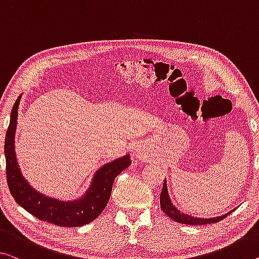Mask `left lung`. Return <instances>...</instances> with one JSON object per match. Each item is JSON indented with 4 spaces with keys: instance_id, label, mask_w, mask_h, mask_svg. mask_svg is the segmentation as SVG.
<instances>
[{
    "instance_id": "1",
    "label": "left lung",
    "mask_w": 259,
    "mask_h": 259,
    "mask_svg": "<svg viewBox=\"0 0 259 259\" xmlns=\"http://www.w3.org/2000/svg\"><path fill=\"white\" fill-rule=\"evenodd\" d=\"M160 204H161V208L164 214H166L170 219H172L176 222H180V224H184V225H191V226H201V225H208V224H217V222L224 220V219L233 212L230 210L227 214H224L221 217H217V218H209V219H204V218H196V217H191L188 215V214L182 213L180 209L176 208L171 201V199L169 197L168 193V188H166V181L163 183V188H162V192H161V197H160Z\"/></svg>"
}]
</instances>
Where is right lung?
I'll use <instances>...</instances> for the list:
<instances>
[{"instance_id": "obj_1", "label": "right lung", "mask_w": 259, "mask_h": 259, "mask_svg": "<svg viewBox=\"0 0 259 259\" xmlns=\"http://www.w3.org/2000/svg\"><path fill=\"white\" fill-rule=\"evenodd\" d=\"M21 97L22 95L11 110L5 142L7 182L10 193L18 205L39 220L60 227H79L94 221L109 202L114 178L131 164L130 155L126 154L99 168L94 175L90 188L76 200H59L38 192L23 177L15 153V133Z\"/></svg>"}]
</instances>
